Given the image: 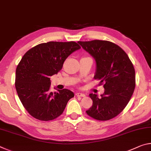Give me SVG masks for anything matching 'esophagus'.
Listing matches in <instances>:
<instances>
[{
  "label": "esophagus",
  "mask_w": 151,
  "mask_h": 151,
  "mask_svg": "<svg viewBox=\"0 0 151 151\" xmlns=\"http://www.w3.org/2000/svg\"><path fill=\"white\" fill-rule=\"evenodd\" d=\"M75 94H76V96H78V97H84V96H85V94L81 93H76Z\"/></svg>",
  "instance_id": "obj_1"
}]
</instances>
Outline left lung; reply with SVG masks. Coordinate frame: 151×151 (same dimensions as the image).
Masks as SVG:
<instances>
[{
	"label": "left lung",
	"instance_id": "obj_1",
	"mask_svg": "<svg viewBox=\"0 0 151 151\" xmlns=\"http://www.w3.org/2000/svg\"><path fill=\"white\" fill-rule=\"evenodd\" d=\"M78 44L96 60L94 78L104 84L101 97L91 93L93 105L86 111L99 121H109L123 111L135 88V70L129 57L122 48L107 40L78 41Z\"/></svg>",
	"mask_w": 151,
	"mask_h": 151
}]
</instances>
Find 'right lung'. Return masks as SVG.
Returning a JSON list of instances; mask_svg holds the SVG:
<instances>
[{
  "label": "right lung",
  "mask_w": 151,
  "mask_h": 151,
  "mask_svg": "<svg viewBox=\"0 0 151 151\" xmlns=\"http://www.w3.org/2000/svg\"><path fill=\"white\" fill-rule=\"evenodd\" d=\"M80 48L74 41H51L35 46L22 57L16 69L15 87L22 105L34 118L55 119L74 97L66 88L50 92V76L59 72L66 58Z\"/></svg>",
  "instance_id": "obj_1"
}]
</instances>
